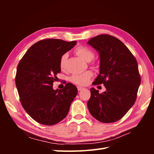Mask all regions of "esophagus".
<instances>
[{"mask_svg":"<svg viewBox=\"0 0 154 154\" xmlns=\"http://www.w3.org/2000/svg\"><path fill=\"white\" fill-rule=\"evenodd\" d=\"M77 89H78V91H80L83 90V89H84L83 87H79V86H78V87H77Z\"/></svg>","mask_w":154,"mask_h":154,"instance_id":"esophagus-1","label":"esophagus"}]
</instances>
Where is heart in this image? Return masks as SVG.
<instances>
[{
	"label": "heart",
	"instance_id": "heart-1",
	"mask_svg": "<svg viewBox=\"0 0 154 154\" xmlns=\"http://www.w3.org/2000/svg\"><path fill=\"white\" fill-rule=\"evenodd\" d=\"M75 54L79 57H82L87 61H91L94 57V52L85 46H79L75 49ZM68 55L64 54L61 55L60 60V67L61 70H64L66 67V63L67 60ZM93 73L90 71H85V73L80 75H73L70 77V81L77 85L84 86L89 83V79L92 77Z\"/></svg>",
	"mask_w": 154,
	"mask_h": 154
}]
</instances>
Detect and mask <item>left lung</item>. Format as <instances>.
Returning <instances> with one entry per match:
<instances>
[{
	"label": "left lung",
	"mask_w": 154,
	"mask_h": 154,
	"mask_svg": "<svg viewBox=\"0 0 154 154\" xmlns=\"http://www.w3.org/2000/svg\"><path fill=\"white\" fill-rule=\"evenodd\" d=\"M88 44L100 55V73L93 83L103 84L105 92L91 89L87 103L94 119L103 123L120 120L134 104L141 82L135 57L122 42L109 34L91 38Z\"/></svg>",
	"instance_id": "obj_1"
}]
</instances>
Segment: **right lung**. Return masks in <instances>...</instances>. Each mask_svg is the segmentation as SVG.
<instances>
[{
  "label": "right lung",
  "mask_w": 154,
  "mask_h": 154,
  "mask_svg": "<svg viewBox=\"0 0 154 154\" xmlns=\"http://www.w3.org/2000/svg\"><path fill=\"white\" fill-rule=\"evenodd\" d=\"M77 42L44 39L28 49L17 66L15 82L22 106L37 122L51 126L60 122L69 110L77 94L74 85L54 90L53 83L60 73L62 55Z\"/></svg>",
  "instance_id": "1"
}]
</instances>
